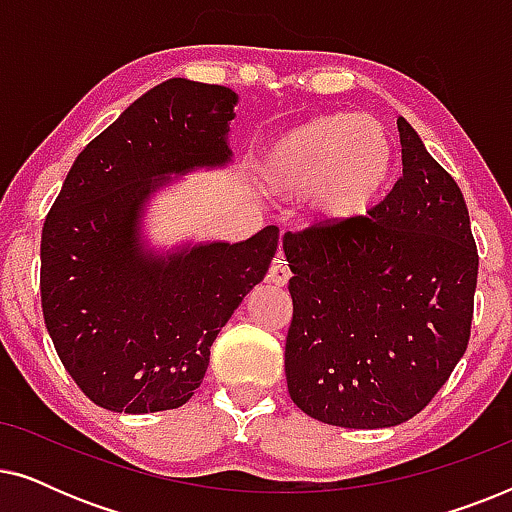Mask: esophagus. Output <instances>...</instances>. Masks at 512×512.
<instances>
[{
  "mask_svg": "<svg viewBox=\"0 0 512 512\" xmlns=\"http://www.w3.org/2000/svg\"><path fill=\"white\" fill-rule=\"evenodd\" d=\"M289 277H291L289 265H286V261H284L282 256H277L275 261H272L270 270H268V279H270V284H275V286H286V282H289Z\"/></svg>",
  "mask_w": 512,
  "mask_h": 512,
  "instance_id": "1",
  "label": "esophagus"
}]
</instances>
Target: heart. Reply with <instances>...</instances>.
Wrapping results in <instances>:
<instances>
[{
	"label": "heart",
	"mask_w": 512,
	"mask_h": 512,
	"mask_svg": "<svg viewBox=\"0 0 512 512\" xmlns=\"http://www.w3.org/2000/svg\"><path fill=\"white\" fill-rule=\"evenodd\" d=\"M270 198H307L312 226L352 233L380 214L398 177V146L373 116L333 111L282 130L251 163Z\"/></svg>",
	"instance_id": "b5f03b06"
}]
</instances>
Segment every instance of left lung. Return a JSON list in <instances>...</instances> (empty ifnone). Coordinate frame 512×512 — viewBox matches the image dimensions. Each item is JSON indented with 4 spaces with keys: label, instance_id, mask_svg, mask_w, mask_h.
I'll use <instances>...</instances> for the list:
<instances>
[{
    "label": "left lung",
    "instance_id": "obj_1",
    "mask_svg": "<svg viewBox=\"0 0 512 512\" xmlns=\"http://www.w3.org/2000/svg\"><path fill=\"white\" fill-rule=\"evenodd\" d=\"M403 177L373 221L284 240L293 319L284 370L305 415L389 429L424 410L471 338L478 249L457 181L398 118Z\"/></svg>",
    "mask_w": 512,
    "mask_h": 512
}]
</instances>
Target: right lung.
Instances as JSON below:
<instances>
[{"label": "right lung", "mask_w": 512, "mask_h": 512, "mask_svg": "<svg viewBox=\"0 0 512 512\" xmlns=\"http://www.w3.org/2000/svg\"><path fill=\"white\" fill-rule=\"evenodd\" d=\"M230 88L170 79L132 102L74 160L41 233V307L79 389L111 412L174 410L200 387L212 342L265 277L279 242L156 251L144 237L153 195L230 163Z\"/></svg>", "instance_id": "1"}]
</instances>
